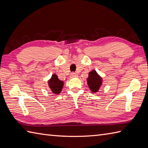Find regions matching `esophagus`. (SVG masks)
I'll return each mask as SVG.
<instances>
[{"label": "esophagus", "instance_id": "34e87169", "mask_svg": "<svg viewBox=\"0 0 148 148\" xmlns=\"http://www.w3.org/2000/svg\"><path fill=\"white\" fill-rule=\"evenodd\" d=\"M78 77V75L76 74L75 73H71L70 75V77L71 78H76Z\"/></svg>", "mask_w": 148, "mask_h": 148}]
</instances>
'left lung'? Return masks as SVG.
I'll use <instances>...</instances> for the list:
<instances>
[{"label":"left lung","instance_id":"obj_1","mask_svg":"<svg viewBox=\"0 0 148 148\" xmlns=\"http://www.w3.org/2000/svg\"><path fill=\"white\" fill-rule=\"evenodd\" d=\"M87 82L92 92H97L103 84V78L96 70H92L88 73Z\"/></svg>","mask_w":148,"mask_h":148}]
</instances>
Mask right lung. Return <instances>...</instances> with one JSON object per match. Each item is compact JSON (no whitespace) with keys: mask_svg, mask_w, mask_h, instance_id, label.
<instances>
[{"mask_svg":"<svg viewBox=\"0 0 148 148\" xmlns=\"http://www.w3.org/2000/svg\"><path fill=\"white\" fill-rule=\"evenodd\" d=\"M48 85L53 94H59L63 89L64 82L63 81L59 80L56 75L53 74L48 81Z\"/></svg>","mask_w":148,"mask_h":148,"instance_id":"right-lung-1","label":"right lung"}]
</instances>
